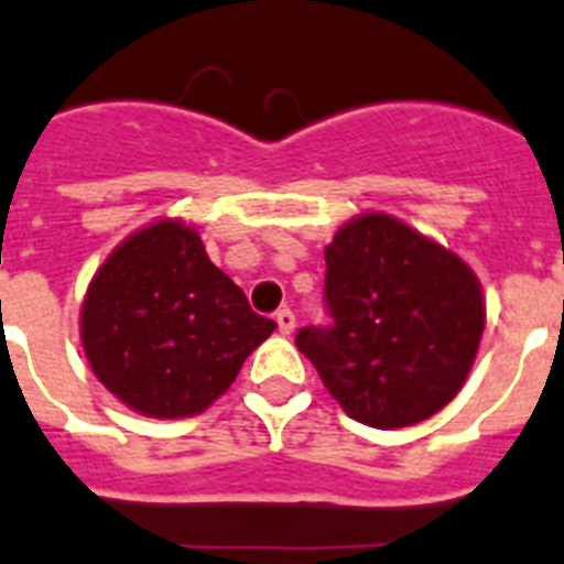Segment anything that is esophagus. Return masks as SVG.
Segmentation results:
<instances>
[{"instance_id": "1", "label": "esophagus", "mask_w": 564, "mask_h": 564, "mask_svg": "<svg viewBox=\"0 0 564 564\" xmlns=\"http://www.w3.org/2000/svg\"><path fill=\"white\" fill-rule=\"evenodd\" d=\"M275 321H278V332H281V335H292V332H295V312L292 310H281L275 315Z\"/></svg>"}]
</instances>
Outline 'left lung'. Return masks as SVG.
Returning a JSON list of instances; mask_svg holds the SVG:
<instances>
[{
  "mask_svg": "<svg viewBox=\"0 0 564 564\" xmlns=\"http://www.w3.org/2000/svg\"><path fill=\"white\" fill-rule=\"evenodd\" d=\"M329 329L295 343L357 423L403 429L457 398L486 329L474 269L386 213L343 224L326 247Z\"/></svg>",
  "mask_w": 564,
  "mask_h": 564,
  "instance_id": "obj_1",
  "label": "left lung"
}]
</instances>
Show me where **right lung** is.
I'll return each mask as SVG.
<instances>
[{
	"mask_svg": "<svg viewBox=\"0 0 564 564\" xmlns=\"http://www.w3.org/2000/svg\"><path fill=\"white\" fill-rule=\"evenodd\" d=\"M93 375L144 417L200 414L272 332L209 261L195 227L161 218L107 254L82 303Z\"/></svg>",
	"mask_w": 564,
	"mask_h": 564,
	"instance_id": "obj_1",
	"label": "right lung"
}]
</instances>
